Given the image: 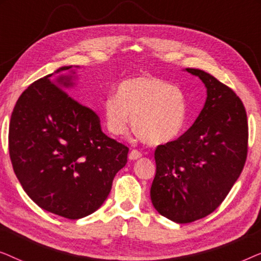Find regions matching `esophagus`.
Here are the masks:
<instances>
[{
	"label": "esophagus",
	"instance_id": "obj_1",
	"mask_svg": "<svg viewBox=\"0 0 261 261\" xmlns=\"http://www.w3.org/2000/svg\"><path fill=\"white\" fill-rule=\"evenodd\" d=\"M141 152H139L138 149H132V151L129 152V155H128V158H129L130 160H137L139 158H141Z\"/></svg>",
	"mask_w": 261,
	"mask_h": 261
}]
</instances>
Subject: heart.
Segmentation results:
<instances>
[{
    "instance_id": "obj_1",
    "label": "heart",
    "mask_w": 261,
    "mask_h": 261,
    "mask_svg": "<svg viewBox=\"0 0 261 261\" xmlns=\"http://www.w3.org/2000/svg\"><path fill=\"white\" fill-rule=\"evenodd\" d=\"M106 126L114 135H123L132 126L148 145H163L181 133L187 122L184 92L170 82L154 76H137L121 82L116 96L102 103Z\"/></svg>"
}]
</instances>
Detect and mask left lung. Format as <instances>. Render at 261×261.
<instances>
[{
	"label": "left lung",
	"mask_w": 261,
	"mask_h": 261,
	"mask_svg": "<svg viewBox=\"0 0 261 261\" xmlns=\"http://www.w3.org/2000/svg\"><path fill=\"white\" fill-rule=\"evenodd\" d=\"M206 88L204 107L177 140L155 148L151 201L156 212L177 223L212 214L238 180L247 158L248 124L237 94L212 74L185 69Z\"/></svg>",
	"instance_id": "obj_1"
}]
</instances>
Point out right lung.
Wrapping results in <instances>:
<instances>
[{
	"mask_svg": "<svg viewBox=\"0 0 261 261\" xmlns=\"http://www.w3.org/2000/svg\"><path fill=\"white\" fill-rule=\"evenodd\" d=\"M71 69L59 67L21 94L10 117L9 155L32 201L77 220L108 197L114 177L127 164L128 147L107 137L97 114L64 91L74 85ZM69 69L70 75L61 74Z\"/></svg>",
	"mask_w": 261,
	"mask_h": 261,
	"instance_id": "add662e5",
	"label": "right lung"
}]
</instances>
